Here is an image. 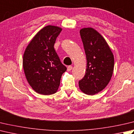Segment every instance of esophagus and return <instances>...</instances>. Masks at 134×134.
<instances>
[{
	"instance_id": "obj_1",
	"label": "esophagus",
	"mask_w": 134,
	"mask_h": 134,
	"mask_svg": "<svg viewBox=\"0 0 134 134\" xmlns=\"http://www.w3.org/2000/svg\"><path fill=\"white\" fill-rule=\"evenodd\" d=\"M72 67L71 66V65H69V66L67 67V71H70L72 70Z\"/></svg>"
}]
</instances>
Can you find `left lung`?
Listing matches in <instances>:
<instances>
[{
	"instance_id": "left-lung-1",
	"label": "left lung",
	"mask_w": 134,
	"mask_h": 134,
	"mask_svg": "<svg viewBox=\"0 0 134 134\" xmlns=\"http://www.w3.org/2000/svg\"><path fill=\"white\" fill-rule=\"evenodd\" d=\"M86 57L85 75L79 81L80 90L94 95L103 90L110 81L114 70V56L105 39L91 27L80 30Z\"/></svg>"
}]
</instances>
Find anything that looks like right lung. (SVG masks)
<instances>
[{
    "label": "right lung",
    "mask_w": 134,
    "mask_h": 134,
    "mask_svg": "<svg viewBox=\"0 0 134 134\" xmlns=\"http://www.w3.org/2000/svg\"><path fill=\"white\" fill-rule=\"evenodd\" d=\"M62 28L47 25L37 32L26 48L23 66L30 85L38 93L49 95L56 93L62 75L67 70L54 49Z\"/></svg>",
    "instance_id": "obj_1"
}]
</instances>
